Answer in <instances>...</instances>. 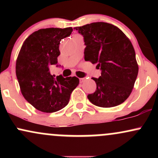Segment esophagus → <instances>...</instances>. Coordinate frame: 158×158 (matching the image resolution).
<instances>
[{
  "instance_id": "1",
  "label": "esophagus",
  "mask_w": 158,
  "mask_h": 158,
  "mask_svg": "<svg viewBox=\"0 0 158 158\" xmlns=\"http://www.w3.org/2000/svg\"><path fill=\"white\" fill-rule=\"evenodd\" d=\"M79 81H80V83H82L84 82V81H85V78H79Z\"/></svg>"
}]
</instances>
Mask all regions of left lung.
Segmentation results:
<instances>
[{
	"label": "left lung",
	"mask_w": 158,
	"mask_h": 158,
	"mask_svg": "<svg viewBox=\"0 0 158 158\" xmlns=\"http://www.w3.org/2000/svg\"><path fill=\"white\" fill-rule=\"evenodd\" d=\"M84 37L85 60L102 70L90 102L102 108L122 104L131 94L138 74V64L131 41L118 27L95 22L74 27Z\"/></svg>",
	"instance_id": "1"
}]
</instances>
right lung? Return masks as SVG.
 <instances>
[{"instance_id":"right-lung-1","label":"right lung","mask_w":158,"mask_h":158,"mask_svg":"<svg viewBox=\"0 0 158 158\" xmlns=\"http://www.w3.org/2000/svg\"><path fill=\"white\" fill-rule=\"evenodd\" d=\"M72 32V27L41 29L29 36L20 50L15 66L20 89L27 102L40 111L62 109L79 85L77 77H56L50 72L57 65L61 40Z\"/></svg>"}]
</instances>
